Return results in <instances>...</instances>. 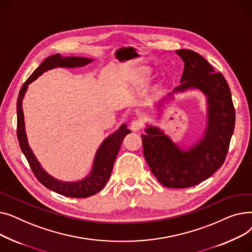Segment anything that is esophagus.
<instances>
[{
  "mask_svg": "<svg viewBox=\"0 0 252 252\" xmlns=\"http://www.w3.org/2000/svg\"><path fill=\"white\" fill-rule=\"evenodd\" d=\"M142 126H143V123H142V121H140V119H135V121H133L130 124V128L134 131L140 130L142 128Z\"/></svg>",
  "mask_w": 252,
  "mask_h": 252,
  "instance_id": "1",
  "label": "esophagus"
}]
</instances>
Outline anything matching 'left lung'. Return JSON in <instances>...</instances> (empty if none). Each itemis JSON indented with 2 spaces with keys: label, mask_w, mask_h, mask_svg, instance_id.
Masks as SVG:
<instances>
[{
  "label": "left lung",
  "mask_w": 252,
  "mask_h": 252,
  "mask_svg": "<svg viewBox=\"0 0 252 252\" xmlns=\"http://www.w3.org/2000/svg\"><path fill=\"white\" fill-rule=\"evenodd\" d=\"M176 53L185 66L181 84L174 92L196 88L206 96L205 134L188 151L180 149L158 127L145 129L142 142L145 159L160 184L167 188H189L213 176L226 159L235 127V108L230 87L220 72H215L213 66L192 50Z\"/></svg>",
  "instance_id": "8db88e82"
}]
</instances>
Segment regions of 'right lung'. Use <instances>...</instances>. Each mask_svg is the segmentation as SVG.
<instances>
[{"mask_svg":"<svg viewBox=\"0 0 252 252\" xmlns=\"http://www.w3.org/2000/svg\"><path fill=\"white\" fill-rule=\"evenodd\" d=\"M93 61L92 59L84 57H64L62 58L59 54L48 57L44 62L38 66L33 71V73L26 79V82L22 85L18 99H17V138L20 145V148L28 159L30 166L32 170L33 175L37 181L43 184L44 186L52 191H54L60 195L72 198H86L92 195H95L101 191L106 183L109 180L111 171L113 168L114 160L118 154L119 149L122 146V142L124 138L130 133V130L126 128V125H123L115 133L110 135L107 139L102 143L100 148L97 151L94 165L91 171L90 176L86 179L73 182L66 183L60 182L54 178L49 176L46 171L42 168L41 164L38 163L36 158L34 157L32 151L31 150L28 139L25 135V126H24V117L22 110V99L28 87L34 79L41 75L48 69L55 68L57 66L60 67H77V66H84Z\"/></svg>","mask_w":252,"mask_h":252,"instance_id":"obj_1","label":"right lung"}]
</instances>
